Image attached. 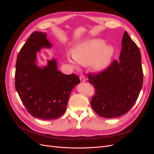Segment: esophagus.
<instances>
[{
  "instance_id": "34e87169",
  "label": "esophagus",
  "mask_w": 154,
  "mask_h": 154,
  "mask_svg": "<svg viewBox=\"0 0 154 154\" xmlns=\"http://www.w3.org/2000/svg\"><path fill=\"white\" fill-rule=\"evenodd\" d=\"M80 81H81V82H85L86 81V79H85V76L82 75H82L80 76Z\"/></svg>"
}]
</instances>
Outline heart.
Wrapping results in <instances>:
<instances>
[{
    "label": "heart",
    "instance_id": "heart-1",
    "mask_svg": "<svg viewBox=\"0 0 154 154\" xmlns=\"http://www.w3.org/2000/svg\"><path fill=\"white\" fill-rule=\"evenodd\" d=\"M114 53V48L105 46L104 40L92 39L78 44L72 53H67V58L76 69L78 63L87 66L94 62V68L97 71H103L110 65Z\"/></svg>",
    "mask_w": 154,
    "mask_h": 154
}]
</instances>
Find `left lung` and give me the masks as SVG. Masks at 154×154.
I'll list each match as a JSON object with an SVG mask.
<instances>
[{
    "label": "left lung",
    "instance_id": "1",
    "mask_svg": "<svg viewBox=\"0 0 154 154\" xmlns=\"http://www.w3.org/2000/svg\"><path fill=\"white\" fill-rule=\"evenodd\" d=\"M122 45L119 61L114 60L105 71L88 75V82L96 88L92 108L105 118L127 114L136 103L143 85L141 55L127 31Z\"/></svg>",
    "mask_w": 154,
    "mask_h": 154
}]
</instances>
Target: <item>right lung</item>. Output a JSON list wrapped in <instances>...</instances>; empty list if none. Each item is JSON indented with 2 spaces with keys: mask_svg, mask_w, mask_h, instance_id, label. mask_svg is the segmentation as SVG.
Here are the masks:
<instances>
[{
  "mask_svg": "<svg viewBox=\"0 0 154 154\" xmlns=\"http://www.w3.org/2000/svg\"><path fill=\"white\" fill-rule=\"evenodd\" d=\"M45 32L35 31L17 56L15 88L22 102L35 118L58 119L67 109L73 88L80 83L75 74H63L58 70L57 60H48L46 66L36 65V52L51 48Z\"/></svg>",
  "mask_w": 154,
  "mask_h": 154,
  "instance_id": "right-lung-1",
  "label": "right lung"
}]
</instances>
